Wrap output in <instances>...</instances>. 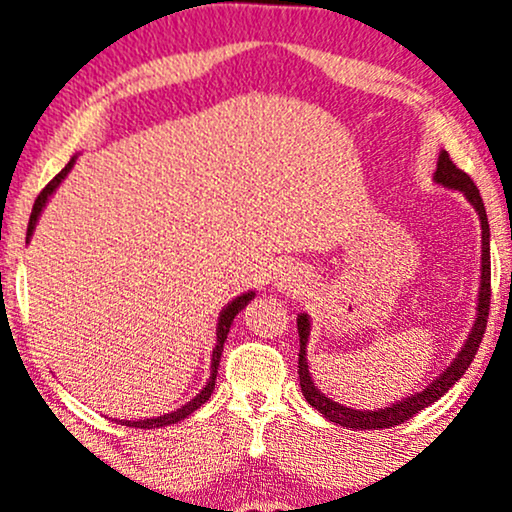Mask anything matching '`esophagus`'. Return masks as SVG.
<instances>
[{
	"label": "esophagus",
	"mask_w": 512,
	"mask_h": 512,
	"mask_svg": "<svg viewBox=\"0 0 512 512\" xmlns=\"http://www.w3.org/2000/svg\"><path fill=\"white\" fill-rule=\"evenodd\" d=\"M304 283H307V276H304V271L300 267H295V264L283 262L274 267L271 286H274L278 293H300Z\"/></svg>",
	"instance_id": "esophagus-1"
}]
</instances>
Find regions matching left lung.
Wrapping results in <instances>:
<instances>
[{
	"mask_svg": "<svg viewBox=\"0 0 512 512\" xmlns=\"http://www.w3.org/2000/svg\"><path fill=\"white\" fill-rule=\"evenodd\" d=\"M432 181L449 191H461L463 198L475 208L477 217H480L482 226V262H480V288H477V307H475V321H472V328L465 338L463 347L458 349V354L451 359V364L444 368L442 373L437 375L432 383L416 394H409V397L394 401L390 406H383V409H349V406H342L340 401H335L323 394L319 387H316L312 371H309L307 361V345L309 335H312V319L309 314H297V333H300V354H297V373H300V387L304 399L314 406L316 411L321 413L323 418H328L335 425H342V428L352 430H383V428H394V425L404 423L411 416H416L418 411H423L425 406L435 404L439 397H444L446 392L454 387L461 375L468 371V366L475 359L477 347L484 338V328H487V316H489V295H491V267H489V222H487V210H484V203L480 198V191L472 184V179L463 170H458L454 160L449 158V153L439 151L437 158V170L432 174Z\"/></svg>",
	"mask_w": 512,
	"mask_h": 512,
	"instance_id": "left-lung-1",
	"label": "left lung"
}]
</instances>
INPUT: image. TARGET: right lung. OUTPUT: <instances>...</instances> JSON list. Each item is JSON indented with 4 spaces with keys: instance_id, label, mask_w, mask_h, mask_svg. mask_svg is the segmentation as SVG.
I'll return each mask as SVG.
<instances>
[{
    "instance_id": "obj_1",
    "label": "right lung",
    "mask_w": 512,
    "mask_h": 512,
    "mask_svg": "<svg viewBox=\"0 0 512 512\" xmlns=\"http://www.w3.org/2000/svg\"><path fill=\"white\" fill-rule=\"evenodd\" d=\"M75 160H77V155H73V158H70V163H68L66 167H63V170L58 172L56 177L51 179L47 186H44V191L40 193V196H37L35 205H32V215H30V222H28V234H25V243H30L32 234H35V226H37V222H40V217H42L44 208H47L49 198L54 196L58 186H61V181L68 177V172H70V170H73ZM255 295H257V290H248V293H241L238 297H234V300H231L229 304H226V307L222 309V312H219V316H217V328H215L217 342H215V349H212V361H210V378H208V383H205L203 390H200V392L196 394V397H193L191 401H186L184 406H179L177 411H172V413H163V416L139 418V420H120V418H115V420H118V423H122V425H127V428L155 430V428H167V425L179 423V420L189 418L193 411L200 409V406H203L205 401L210 399L212 390H215L217 366H219V361H222L224 340H226V335H229V331H231V323H234V319H236V314H238V312H243V309L248 307V302H250V300H255Z\"/></svg>"
}]
</instances>
